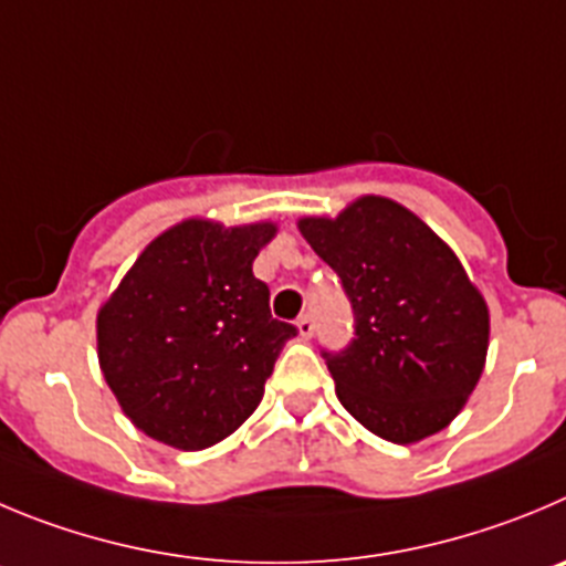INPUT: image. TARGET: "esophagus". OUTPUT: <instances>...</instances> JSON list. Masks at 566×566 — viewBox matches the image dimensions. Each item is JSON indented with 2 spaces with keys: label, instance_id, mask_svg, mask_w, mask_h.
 I'll return each mask as SVG.
<instances>
[{
  "label": "esophagus",
  "instance_id": "1",
  "mask_svg": "<svg viewBox=\"0 0 566 566\" xmlns=\"http://www.w3.org/2000/svg\"><path fill=\"white\" fill-rule=\"evenodd\" d=\"M295 329H298V337H304V340H310L315 332V321L313 315H301L298 321H295Z\"/></svg>",
  "mask_w": 566,
  "mask_h": 566
}]
</instances>
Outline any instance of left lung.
<instances>
[{
	"label": "left lung",
	"mask_w": 566,
	"mask_h": 566,
	"mask_svg": "<svg viewBox=\"0 0 566 566\" xmlns=\"http://www.w3.org/2000/svg\"><path fill=\"white\" fill-rule=\"evenodd\" d=\"M298 231L340 276L355 340L324 352L343 408L374 436L416 443L467 405L489 352V304L461 259L413 211L382 195Z\"/></svg>",
	"instance_id": "left-lung-1"
}]
</instances>
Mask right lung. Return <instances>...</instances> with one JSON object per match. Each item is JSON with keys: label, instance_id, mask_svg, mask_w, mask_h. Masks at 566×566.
Segmentation results:
<instances>
[{"label": "right lung", "instance_id": "right-lung-1", "mask_svg": "<svg viewBox=\"0 0 566 566\" xmlns=\"http://www.w3.org/2000/svg\"><path fill=\"white\" fill-rule=\"evenodd\" d=\"M271 220L189 218L136 256L97 310V357L136 430L195 452L229 438L256 410L295 326L271 315L253 259Z\"/></svg>", "mask_w": 566, "mask_h": 566}]
</instances>
